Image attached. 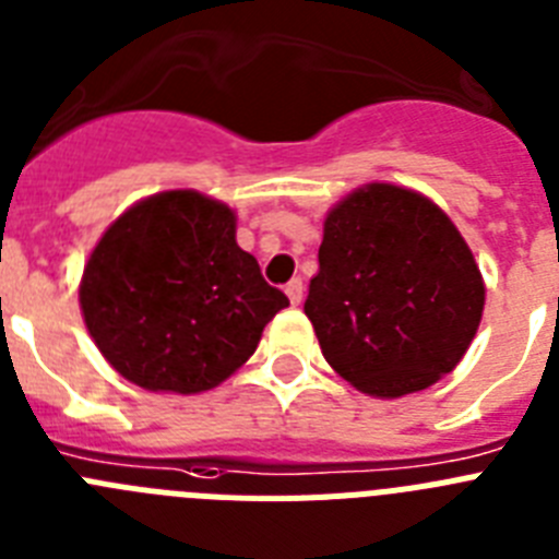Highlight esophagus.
Instances as JSON below:
<instances>
[{
  "label": "esophagus",
  "mask_w": 559,
  "mask_h": 559,
  "mask_svg": "<svg viewBox=\"0 0 559 559\" xmlns=\"http://www.w3.org/2000/svg\"><path fill=\"white\" fill-rule=\"evenodd\" d=\"M302 280H290L288 285H285V294H288L290 305H299L302 302Z\"/></svg>",
  "instance_id": "esophagus-1"
}]
</instances>
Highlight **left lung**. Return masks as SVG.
I'll return each mask as SVG.
<instances>
[{"instance_id": "1", "label": "left lung", "mask_w": 559, "mask_h": 559, "mask_svg": "<svg viewBox=\"0 0 559 559\" xmlns=\"http://www.w3.org/2000/svg\"><path fill=\"white\" fill-rule=\"evenodd\" d=\"M305 313L341 378L394 400L456 369L481 322L484 280L431 199L372 181L328 212Z\"/></svg>"}]
</instances>
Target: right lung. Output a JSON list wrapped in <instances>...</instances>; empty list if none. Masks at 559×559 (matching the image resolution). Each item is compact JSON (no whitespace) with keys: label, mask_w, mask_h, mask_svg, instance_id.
Returning a JSON list of instances; mask_svg holds the SVG:
<instances>
[{"label":"right lung","mask_w":559,"mask_h":559,"mask_svg":"<svg viewBox=\"0 0 559 559\" xmlns=\"http://www.w3.org/2000/svg\"><path fill=\"white\" fill-rule=\"evenodd\" d=\"M235 235V210L199 190L147 195L103 231L78 299L122 378L147 392L201 394L254 355L288 296Z\"/></svg>","instance_id":"add662e5"}]
</instances>
